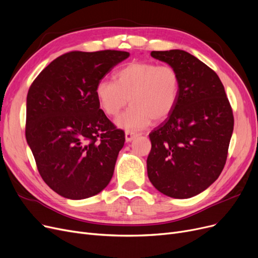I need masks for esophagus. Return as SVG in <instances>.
<instances>
[{
	"label": "esophagus",
	"mask_w": 258,
	"mask_h": 258,
	"mask_svg": "<svg viewBox=\"0 0 258 258\" xmlns=\"http://www.w3.org/2000/svg\"><path fill=\"white\" fill-rule=\"evenodd\" d=\"M139 135L138 133L132 132V131H125V140L126 142H131L132 140H134V138L137 137Z\"/></svg>",
	"instance_id": "1"
}]
</instances>
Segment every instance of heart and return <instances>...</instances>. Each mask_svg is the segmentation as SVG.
I'll use <instances>...</instances> for the list:
<instances>
[{"mask_svg": "<svg viewBox=\"0 0 258 258\" xmlns=\"http://www.w3.org/2000/svg\"><path fill=\"white\" fill-rule=\"evenodd\" d=\"M95 93L100 107L109 117L117 116L130 100L131 106L116 119V124L135 131L172 114L180 94V77L172 65L134 61L116 72L115 82L98 81Z\"/></svg>", "mask_w": 258, "mask_h": 258, "instance_id": "1", "label": "heart"}]
</instances>
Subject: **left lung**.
Masks as SVG:
<instances>
[{
  "label": "left lung",
  "instance_id": "obj_1",
  "mask_svg": "<svg viewBox=\"0 0 258 258\" xmlns=\"http://www.w3.org/2000/svg\"><path fill=\"white\" fill-rule=\"evenodd\" d=\"M180 77L178 102L150 134L147 165L153 185L173 198H189L208 188L225 167L234 126L229 99L219 77L180 49L152 51Z\"/></svg>",
  "mask_w": 258,
  "mask_h": 258
}]
</instances>
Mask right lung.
Masks as SVG:
<instances>
[{"label":"right lung","instance_id":"1","mask_svg":"<svg viewBox=\"0 0 258 258\" xmlns=\"http://www.w3.org/2000/svg\"><path fill=\"white\" fill-rule=\"evenodd\" d=\"M128 55L111 49L66 52L29 87L26 140L44 182L65 198L95 196L113 177L125 136L100 108L95 88Z\"/></svg>","mask_w":258,"mask_h":258}]
</instances>
